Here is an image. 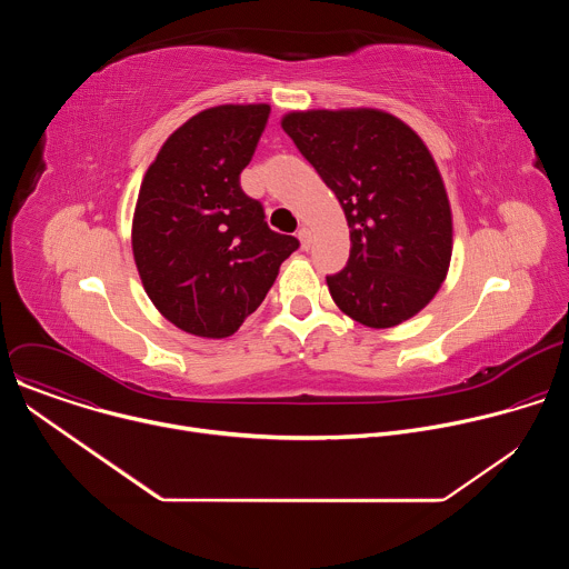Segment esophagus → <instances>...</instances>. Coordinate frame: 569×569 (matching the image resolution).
Returning <instances> with one entry per match:
<instances>
[{
	"label": "esophagus",
	"mask_w": 569,
	"mask_h": 569,
	"mask_svg": "<svg viewBox=\"0 0 569 569\" xmlns=\"http://www.w3.org/2000/svg\"><path fill=\"white\" fill-rule=\"evenodd\" d=\"M297 236H299V240H301V248H303V250H308V248H310V240H312L310 229H308V227H299Z\"/></svg>",
	"instance_id": "esophagus-1"
}]
</instances>
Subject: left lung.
I'll use <instances>...</instances> for the list:
<instances>
[{
    "instance_id": "8db88e82",
    "label": "left lung",
    "mask_w": 569,
    "mask_h": 569,
    "mask_svg": "<svg viewBox=\"0 0 569 569\" xmlns=\"http://www.w3.org/2000/svg\"><path fill=\"white\" fill-rule=\"evenodd\" d=\"M338 196L351 233L333 301L371 329L415 317L441 288L452 257V213L421 137L380 110H308L281 121Z\"/></svg>"
}]
</instances>
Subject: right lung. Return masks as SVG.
Instances as JSON below:
<instances>
[{
  "instance_id": "obj_1",
  "label": "right lung",
  "mask_w": 569,
  "mask_h": 569,
  "mask_svg": "<svg viewBox=\"0 0 569 569\" xmlns=\"http://www.w3.org/2000/svg\"><path fill=\"white\" fill-rule=\"evenodd\" d=\"M270 106H218L191 117L148 167L132 220V254L157 310L198 338H229L299 248L240 189Z\"/></svg>"
}]
</instances>
